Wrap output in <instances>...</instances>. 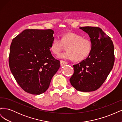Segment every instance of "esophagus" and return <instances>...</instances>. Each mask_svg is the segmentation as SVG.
Listing matches in <instances>:
<instances>
[{
	"instance_id": "esophagus-1",
	"label": "esophagus",
	"mask_w": 122,
	"mask_h": 122,
	"mask_svg": "<svg viewBox=\"0 0 122 122\" xmlns=\"http://www.w3.org/2000/svg\"><path fill=\"white\" fill-rule=\"evenodd\" d=\"M61 66H63L65 65H67L68 64V62H66L65 61H61Z\"/></svg>"
}]
</instances>
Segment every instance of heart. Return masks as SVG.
<instances>
[{
	"label": "heart",
	"mask_w": 122,
	"mask_h": 122,
	"mask_svg": "<svg viewBox=\"0 0 122 122\" xmlns=\"http://www.w3.org/2000/svg\"><path fill=\"white\" fill-rule=\"evenodd\" d=\"M67 46L66 52L60 54L58 57L65 60L81 61L86 58L91 54L93 44L91 41L73 32H68L62 34L61 39L55 36L50 46L51 52L57 55Z\"/></svg>",
	"instance_id": "heart-1"
}]
</instances>
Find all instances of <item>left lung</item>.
Listing matches in <instances>:
<instances>
[{"label": "left lung", "instance_id": "obj_1", "mask_svg": "<svg viewBox=\"0 0 122 122\" xmlns=\"http://www.w3.org/2000/svg\"><path fill=\"white\" fill-rule=\"evenodd\" d=\"M79 28L89 35L93 48L86 60L73 65L74 72L70 81L77 91L92 92L102 86L112 71L114 62V46L111 39L100 28Z\"/></svg>", "mask_w": 122, "mask_h": 122}]
</instances>
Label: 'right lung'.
Instances as JSON below:
<instances>
[{
    "instance_id": "1",
    "label": "right lung",
    "mask_w": 122,
    "mask_h": 122,
    "mask_svg": "<svg viewBox=\"0 0 122 122\" xmlns=\"http://www.w3.org/2000/svg\"><path fill=\"white\" fill-rule=\"evenodd\" d=\"M52 29H25L12 40L9 66L17 82L28 93L40 95L49 87L60 67L50 50Z\"/></svg>"
}]
</instances>
